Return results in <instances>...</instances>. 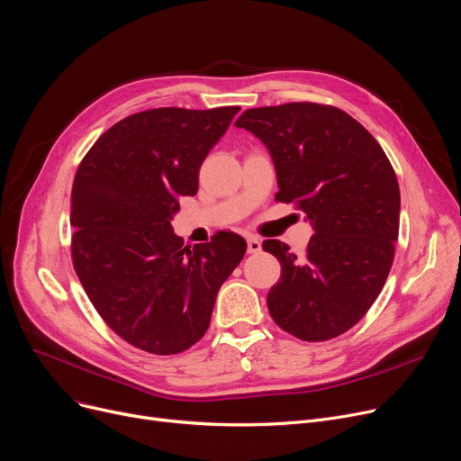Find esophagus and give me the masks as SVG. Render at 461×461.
<instances>
[{"label":"esophagus","mask_w":461,"mask_h":461,"mask_svg":"<svg viewBox=\"0 0 461 461\" xmlns=\"http://www.w3.org/2000/svg\"><path fill=\"white\" fill-rule=\"evenodd\" d=\"M247 245H249V254H258L262 250V241L258 237H247Z\"/></svg>","instance_id":"34e87169"}]
</instances>
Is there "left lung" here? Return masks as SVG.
Instances as JSON below:
<instances>
[{"mask_svg": "<svg viewBox=\"0 0 461 461\" xmlns=\"http://www.w3.org/2000/svg\"><path fill=\"white\" fill-rule=\"evenodd\" d=\"M262 141L276 173V199L305 212L314 235L303 254L276 239L280 262L267 294L276 326L328 341L364 318L383 290L399 233V185L376 139L345 111L285 104L245 111L235 122Z\"/></svg>", "mask_w": 461, "mask_h": 461, "instance_id": "obj_1", "label": "left lung"}]
</instances>
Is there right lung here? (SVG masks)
I'll use <instances>...</instances> for the list:
<instances>
[{
    "mask_svg": "<svg viewBox=\"0 0 461 461\" xmlns=\"http://www.w3.org/2000/svg\"><path fill=\"white\" fill-rule=\"evenodd\" d=\"M239 107H162L120 120L75 175L71 254L107 326L150 354H178L202 339L216 294L247 252L237 233L185 247L171 220L195 195L199 167Z\"/></svg>",
    "mask_w": 461,
    "mask_h": 461,
    "instance_id": "add662e5",
    "label": "right lung"
}]
</instances>
